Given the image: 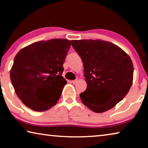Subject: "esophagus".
Wrapping results in <instances>:
<instances>
[{"mask_svg": "<svg viewBox=\"0 0 148 148\" xmlns=\"http://www.w3.org/2000/svg\"><path fill=\"white\" fill-rule=\"evenodd\" d=\"M77 82H78V79H74V80H73V81H72V84H76Z\"/></svg>", "mask_w": 148, "mask_h": 148, "instance_id": "1", "label": "esophagus"}]
</instances>
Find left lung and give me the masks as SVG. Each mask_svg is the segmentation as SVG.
Here are the masks:
<instances>
[{"instance_id": "1", "label": "left lung", "mask_w": 148, "mask_h": 148, "mask_svg": "<svg viewBox=\"0 0 148 148\" xmlns=\"http://www.w3.org/2000/svg\"><path fill=\"white\" fill-rule=\"evenodd\" d=\"M71 44L84 62L87 89L79 94L82 103L97 113L112 108L128 93L133 79L131 58L111 42L100 40H71ZM102 93L111 100L102 104Z\"/></svg>"}]
</instances>
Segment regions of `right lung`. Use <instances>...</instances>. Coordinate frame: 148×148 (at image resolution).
I'll return each instance as SVG.
<instances>
[{
  "label": "right lung",
  "mask_w": 148,
  "mask_h": 148,
  "mask_svg": "<svg viewBox=\"0 0 148 148\" xmlns=\"http://www.w3.org/2000/svg\"><path fill=\"white\" fill-rule=\"evenodd\" d=\"M71 47L66 39H52L30 44L17 53L10 71L17 97L29 108L43 112L57 104L67 83L62 76Z\"/></svg>",
  "instance_id": "right-lung-1"
}]
</instances>
